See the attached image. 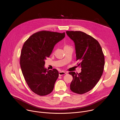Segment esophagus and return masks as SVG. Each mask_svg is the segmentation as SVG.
<instances>
[{"instance_id": "1", "label": "esophagus", "mask_w": 120, "mask_h": 120, "mask_svg": "<svg viewBox=\"0 0 120 120\" xmlns=\"http://www.w3.org/2000/svg\"><path fill=\"white\" fill-rule=\"evenodd\" d=\"M66 73L65 72H63V71H61V72H59V75L60 76H62V75H65Z\"/></svg>"}]
</instances>
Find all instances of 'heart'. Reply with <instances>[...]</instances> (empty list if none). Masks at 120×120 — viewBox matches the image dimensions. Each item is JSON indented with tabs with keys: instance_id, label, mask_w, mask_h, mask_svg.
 I'll use <instances>...</instances> for the list:
<instances>
[{
	"instance_id": "1",
	"label": "heart",
	"mask_w": 120,
	"mask_h": 120,
	"mask_svg": "<svg viewBox=\"0 0 120 120\" xmlns=\"http://www.w3.org/2000/svg\"><path fill=\"white\" fill-rule=\"evenodd\" d=\"M64 47H70L69 46H68V45H65V46H64Z\"/></svg>"
}]
</instances>
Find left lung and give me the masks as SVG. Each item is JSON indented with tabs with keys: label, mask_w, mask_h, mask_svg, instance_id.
Listing matches in <instances>:
<instances>
[{
	"label": "left lung",
	"mask_w": 120,
	"mask_h": 120,
	"mask_svg": "<svg viewBox=\"0 0 120 120\" xmlns=\"http://www.w3.org/2000/svg\"><path fill=\"white\" fill-rule=\"evenodd\" d=\"M67 35L75 44L76 61L82 68L80 73H69L73 76L71 90L78 94H83L92 90L103 73L105 56L97 40L80 31H67Z\"/></svg>",
	"instance_id": "8db88e82"
}]
</instances>
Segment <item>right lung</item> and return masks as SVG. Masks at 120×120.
I'll list each match as a JSON object with an SVG mask.
<instances>
[{"label": "right lung", "mask_w": 120, "mask_h": 120, "mask_svg": "<svg viewBox=\"0 0 120 120\" xmlns=\"http://www.w3.org/2000/svg\"><path fill=\"white\" fill-rule=\"evenodd\" d=\"M64 37V32L40 31L33 34L23 45L20 57L22 72L30 89L38 95L45 96L53 90L59 73L56 69L47 70L45 60Z\"/></svg>", "instance_id": "add662e5"}]
</instances>
